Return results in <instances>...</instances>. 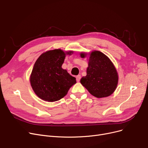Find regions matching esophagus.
Returning <instances> with one entry per match:
<instances>
[{
  "instance_id": "esophagus-1",
  "label": "esophagus",
  "mask_w": 148,
  "mask_h": 148,
  "mask_svg": "<svg viewBox=\"0 0 148 148\" xmlns=\"http://www.w3.org/2000/svg\"><path fill=\"white\" fill-rule=\"evenodd\" d=\"M80 79H81V75H78L76 76V80L77 82H79L80 80Z\"/></svg>"
}]
</instances>
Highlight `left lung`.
Returning a JSON list of instances; mask_svg holds the SVG:
<instances>
[{
  "label": "left lung",
  "mask_w": 148,
  "mask_h": 148,
  "mask_svg": "<svg viewBox=\"0 0 148 148\" xmlns=\"http://www.w3.org/2000/svg\"><path fill=\"white\" fill-rule=\"evenodd\" d=\"M88 53L82 52V58ZM86 75L83 77L80 83L91 95L97 98L110 96L118 86L119 76L114 65L106 54L97 50L90 53Z\"/></svg>",
  "instance_id": "obj_1"
}]
</instances>
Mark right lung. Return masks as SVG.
Returning a JSON list of instances; mask_svg holds the SVG:
<instances>
[{"label":"right lung","mask_w":148,"mask_h":148,"mask_svg":"<svg viewBox=\"0 0 148 148\" xmlns=\"http://www.w3.org/2000/svg\"><path fill=\"white\" fill-rule=\"evenodd\" d=\"M73 51L61 49L47 51L41 54L34 64L30 76V83L35 94L44 101H56L64 98L75 78L62 68L66 55Z\"/></svg>","instance_id":"add662e5"}]
</instances>
